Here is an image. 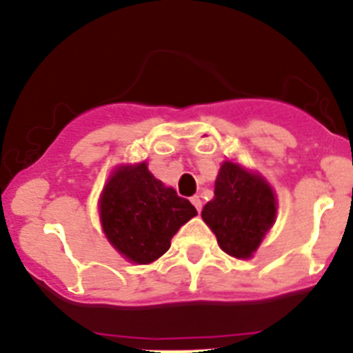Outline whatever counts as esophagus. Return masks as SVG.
I'll use <instances>...</instances> for the list:
<instances>
[{
	"label": "esophagus",
	"instance_id": "1",
	"mask_svg": "<svg viewBox=\"0 0 353 353\" xmlns=\"http://www.w3.org/2000/svg\"><path fill=\"white\" fill-rule=\"evenodd\" d=\"M191 203L194 205V208H196L198 212H201V200H200V196H193V198H191Z\"/></svg>",
	"mask_w": 353,
	"mask_h": 353
}]
</instances>
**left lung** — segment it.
Returning a JSON list of instances; mask_svg holds the SVG:
<instances>
[{
  "label": "left lung",
  "instance_id": "8db88e82",
  "mask_svg": "<svg viewBox=\"0 0 353 353\" xmlns=\"http://www.w3.org/2000/svg\"><path fill=\"white\" fill-rule=\"evenodd\" d=\"M214 193L201 217L225 253L248 259L274 224L276 198L271 186L238 163L224 162Z\"/></svg>",
  "mask_w": 353,
  "mask_h": 353
}]
</instances>
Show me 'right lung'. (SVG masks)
I'll use <instances>...</instances> for the list:
<instances>
[{
  "label": "right lung",
  "mask_w": 353,
  "mask_h": 353,
  "mask_svg": "<svg viewBox=\"0 0 353 353\" xmlns=\"http://www.w3.org/2000/svg\"><path fill=\"white\" fill-rule=\"evenodd\" d=\"M196 208L176 190L155 179L146 163L119 167L100 198V217L108 241L125 259L150 263L169 250L177 229Z\"/></svg>",
  "instance_id": "add662e5"
}]
</instances>
